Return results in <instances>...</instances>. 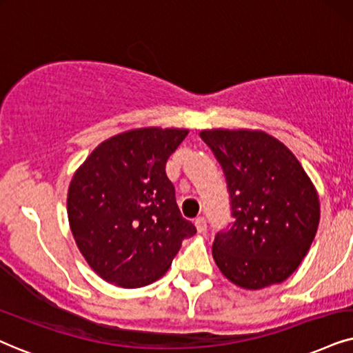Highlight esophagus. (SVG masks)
I'll return each instance as SVG.
<instances>
[{
    "instance_id": "esophagus-1",
    "label": "esophagus",
    "mask_w": 353,
    "mask_h": 353,
    "mask_svg": "<svg viewBox=\"0 0 353 353\" xmlns=\"http://www.w3.org/2000/svg\"><path fill=\"white\" fill-rule=\"evenodd\" d=\"M195 228H197L199 233H205L207 231V220L203 216L195 218Z\"/></svg>"
}]
</instances>
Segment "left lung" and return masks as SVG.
Masks as SVG:
<instances>
[{"label":"left lung","mask_w":353,"mask_h":353,"mask_svg":"<svg viewBox=\"0 0 353 353\" xmlns=\"http://www.w3.org/2000/svg\"><path fill=\"white\" fill-rule=\"evenodd\" d=\"M225 174L233 221L218 231L213 259L241 288L287 280L319 225V199L295 154L264 132L203 130Z\"/></svg>","instance_id":"8db88e82"}]
</instances>
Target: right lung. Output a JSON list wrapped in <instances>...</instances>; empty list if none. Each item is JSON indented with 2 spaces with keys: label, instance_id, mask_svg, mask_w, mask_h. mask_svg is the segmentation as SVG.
Returning a JSON list of instances; mask_svg holds the SVG:
<instances>
[{
  "label": "right lung",
  "instance_id": "1",
  "mask_svg": "<svg viewBox=\"0 0 353 353\" xmlns=\"http://www.w3.org/2000/svg\"><path fill=\"white\" fill-rule=\"evenodd\" d=\"M189 130L137 128L102 141L74 172L68 220L79 251L123 288L166 274L182 241L197 233L181 215L166 163Z\"/></svg>",
  "mask_w": 353,
  "mask_h": 353
}]
</instances>
